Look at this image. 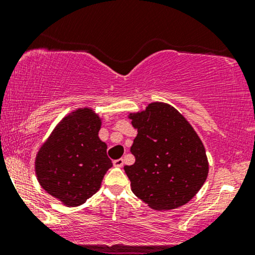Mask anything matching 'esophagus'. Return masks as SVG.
I'll return each mask as SVG.
<instances>
[{
	"instance_id": "1",
	"label": "esophagus",
	"mask_w": 255,
	"mask_h": 255,
	"mask_svg": "<svg viewBox=\"0 0 255 255\" xmlns=\"http://www.w3.org/2000/svg\"><path fill=\"white\" fill-rule=\"evenodd\" d=\"M124 159H122V158H119V159L114 160L113 164L114 166H116V168H122V166H124Z\"/></svg>"
}]
</instances>
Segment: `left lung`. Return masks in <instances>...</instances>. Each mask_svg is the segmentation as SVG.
Masks as SVG:
<instances>
[{
	"label": "left lung",
	"instance_id": "8db88e82",
	"mask_svg": "<svg viewBox=\"0 0 255 255\" xmlns=\"http://www.w3.org/2000/svg\"><path fill=\"white\" fill-rule=\"evenodd\" d=\"M128 119L137 130L130 147L135 163L125 166L131 192L157 211L191 201L209 175L206 151L192 125L163 102L129 113Z\"/></svg>",
	"mask_w": 255,
	"mask_h": 255
}]
</instances>
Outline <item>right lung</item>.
I'll return each mask as SVG.
<instances>
[{
    "label": "right lung",
    "instance_id": "add662e5",
    "mask_svg": "<svg viewBox=\"0 0 255 255\" xmlns=\"http://www.w3.org/2000/svg\"><path fill=\"white\" fill-rule=\"evenodd\" d=\"M101 116L92 108L71 111L38 150L34 171L42 188L68 207L83 205L99 191L113 166L99 139Z\"/></svg>",
    "mask_w": 255,
    "mask_h": 255
}]
</instances>
